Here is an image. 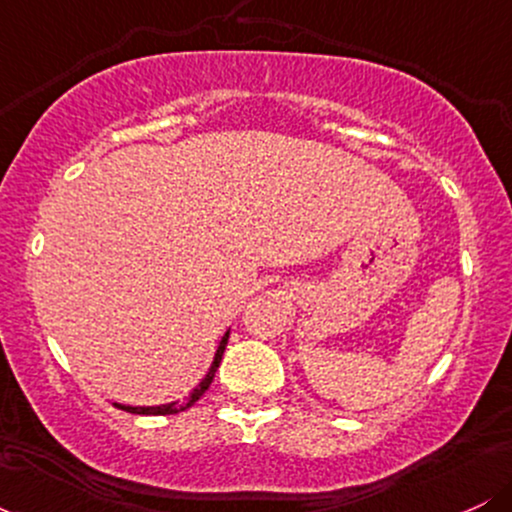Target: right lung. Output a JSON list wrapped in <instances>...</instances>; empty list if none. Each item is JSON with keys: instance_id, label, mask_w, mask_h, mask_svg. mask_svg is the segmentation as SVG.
Instances as JSON below:
<instances>
[{"instance_id": "obj_1", "label": "right lung", "mask_w": 512, "mask_h": 512, "mask_svg": "<svg viewBox=\"0 0 512 512\" xmlns=\"http://www.w3.org/2000/svg\"><path fill=\"white\" fill-rule=\"evenodd\" d=\"M228 334H231V332H226V334H223V337H221V344H219V349H216V354H214V363H211L209 373L204 375V378H202V383H199V385L195 387V390L190 392V397H187L185 402H168V404H158V407H129V404H117V402H115V407H117V409H125V411H129V414H151V416L180 414V411L190 409L192 404H195L197 399L202 397L204 392L209 390L211 380H214V373H216V368H219V363H221L223 349H226V344H228Z\"/></svg>"}]
</instances>
